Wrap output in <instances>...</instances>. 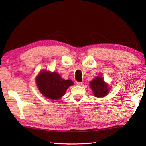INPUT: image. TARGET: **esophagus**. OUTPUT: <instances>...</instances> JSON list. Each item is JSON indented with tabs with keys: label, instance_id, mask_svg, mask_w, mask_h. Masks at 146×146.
Wrapping results in <instances>:
<instances>
[{
	"label": "esophagus",
	"instance_id": "34e87169",
	"mask_svg": "<svg viewBox=\"0 0 146 146\" xmlns=\"http://www.w3.org/2000/svg\"><path fill=\"white\" fill-rule=\"evenodd\" d=\"M76 86H82V82H76Z\"/></svg>",
	"mask_w": 146,
	"mask_h": 146
}]
</instances>
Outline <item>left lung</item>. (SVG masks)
<instances>
[{
	"instance_id": "left-lung-1",
	"label": "left lung",
	"mask_w": 146,
	"mask_h": 146,
	"mask_svg": "<svg viewBox=\"0 0 146 146\" xmlns=\"http://www.w3.org/2000/svg\"><path fill=\"white\" fill-rule=\"evenodd\" d=\"M90 84L95 97H104L109 93L108 86L101 76L94 78Z\"/></svg>"
}]
</instances>
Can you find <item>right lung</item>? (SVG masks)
<instances>
[{"label": "right lung", "mask_w": 146, "mask_h": 146, "mask_svg": "<svg viewBox=\"0 0 146 146\" xmlns=\"http://www.w3.org/2000/svg\"><path fill=\"white\" fill-rule=\"evenodd\" d=\"M36 84L40 93L49 99L58 100L66 93L70 86L73 84L72 80H66L56 73L42 71L36 78Z\"/></svg>", "instance_id": "right-lung-1"}]
</instances>
